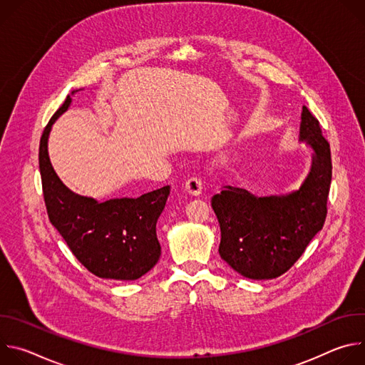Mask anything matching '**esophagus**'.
I'll use <instances>...</instances> for the list:
<instances>
[{
    "instance_id": "1",
    "label": "esophagus",
    "mask_w": 365,
    "mask_h": 365,
    "mask_svg": "<svg viewBox=\"0 0 365 365\" xmlns=\"http://www.w3.org/2000/svg\"><path fill=\"white\" fill-rule=\"evenodd\" d=\"M185 189L189 195H193V196H197L200 192H202V182L200 179L197 178H189L186 180V185H185Z\"/></svg>"
}]
</instances>
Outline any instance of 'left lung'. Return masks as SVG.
Wrapping results in <instances>:
<instances>
[{"instance_id":"8db88e82","label":"left lung","mask_w":365,"mask_h":365,"mask_svg":"<svg viewBox=\"0 0 365 365\" xmlns=\"http://www.w3.org/2000/svg\"><path fill=\"white\" fill-rule=\"evenodd\" d=\"M300 140L315 150L314 166L297 192L258 197L224 186L211 199L221 228L220 255L244 277L276 279L286 273L324 227L332 179L331 148L318 118L302 111Z\"/></svg>"}]
</instances>
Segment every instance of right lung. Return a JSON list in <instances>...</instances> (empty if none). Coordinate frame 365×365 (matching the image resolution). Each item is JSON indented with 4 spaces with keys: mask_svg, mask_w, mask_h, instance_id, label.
Listing matches in <instances>:
<instances>
[{
    "mask_svg": "<svg viewBox=\"0 0 365 365\" xmlns=\"http://www.w3.org/2000/svg\"><path fill=\"white\" fill-rule=\"evenodd\" d=\"M72 98L50 118L38 147V168L48 220L78 262L101 279L135 280L160 258L155 224L163 212L170 186L130 199L96 202L71 192L50 165L47 138L51 125L68 110Z\"/></svg>",
    "mask_w": 365,
    "mask_h": 365,
    "instance_id": "1",
    "label": "right lung"
}]
</instances>
